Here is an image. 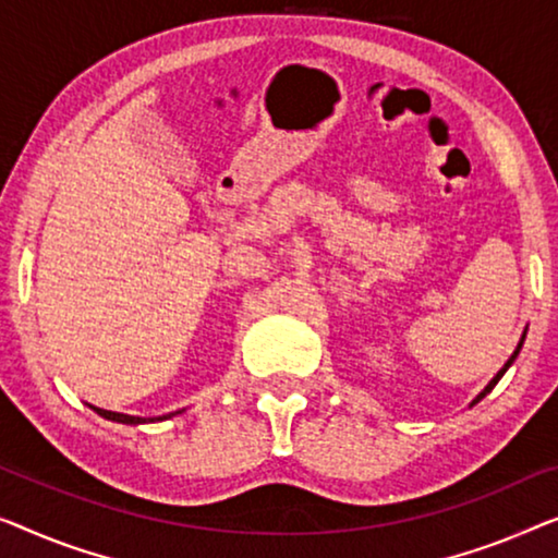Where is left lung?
Wrapping results in <instances>:
<instances>
[{
  "instance_id": "left-lung-1",
  "label": "left lung",
  "mask_w": 558,
  "mask_h": 558,
  "mask_svg": "<svg viewBox=\"0 0 558 558\" xmlns=\"http://www.w3.org/2000/svg\"><path fill=\"white\" fill-rule=\"evenodd\" d=\"M523 339H525V331H523V336H521V341H518V347H515V351H513V354H511V359H508V361H506V364H504V368H500V372H498L496 376H493V379H490V384H488V387H485V389L481 391V395H477V397L473 399V404H477V402H481V399H483L485 395H488V391H490L493 387H496V384L500 381V376H504V374L508 372V366H511V364H513V361H515V356H518V351H521V347H523Z\"/></svg>"
}]
</instances>
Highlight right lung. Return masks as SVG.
Instances as JSON below:
<instances>
[{"mask_svg": "<svg viewBox=\"0 0 558 558\" xmlns=\"http://www.w3.org/2000/svg\"><path fill=\"white\" fill-rule=\"evenodd\" d=\"M90 410L93 412H98L100 417H106V420H111V422H121V425H141V422H161V420H169V417H174V414H182L184 410H179V412H171V414H163V417H131V414H121V412H108V410H100V407H93L90 404Z\"/></svg>", "mask_w": 558, "mask_h": 558, "instance_id": "obj_1", "label": "right lung"}]
</instances>
